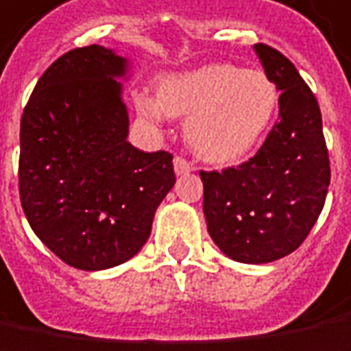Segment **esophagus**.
<instances>
[{
	"label": "esophagus",
	"instance_id": "1",
	"mask_svg": "<svg viewBox=\"0 0 351 351\" xmlns=\"http://www.w3.org/2000/svg\"><path fill=\"white\" fill-rule=\"evenodd\" d=\"M173 170H176V176H185V173H189V171L195 170V166H193L189 160L176 156V158H173Z\"/></svg>",
	"mask_w": 351,
	"mask_h": 351
}]
</instances>
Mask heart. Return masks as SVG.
I'll return each mask as SVG.
<instances>
[{"instance_id":"heart-1","label":"heart","mask_w":351,"mask_h":351,"mask_svg":"<svg viewBox=\"0 0 351 351\" xmlns=\"http://www.w3.org/2000/svg\"><path fill=\"white\" fill-rule=\"evenodd\" d=\"M135 108L150 121L187 115L185 138L193 152L210 162H232L269 129L278 108V88L263 71L210 63L164 77L158 96L137 94Z\"/></svg>"}]
</instances>
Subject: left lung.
Masks as SVG:
<instances>
[{
    "label": "left lung",
    "mask_w": 351,
    "mask_h": 351,
    "mask_svg": "<svg viewBox=\"0 0 351 351\" xmlns=\"http://www.w3.org/2000/svg\"><path fill=\"white\" fill-rule=\"evenodd\" d=\"M255 51L280 90L278 121L253 158L201 171L208 234L226 257L247 265L278 261L302 245L330 185L315 94L278 49L255 44Z\"/></svg>",
    "instance_id": "8db88e82"
}]
</instances>
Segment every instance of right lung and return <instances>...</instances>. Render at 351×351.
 <instances>
[{"mask_svg":"<svg viewBox=\"0 0 351 351\" xmlns=\"http://www.w3.org/2000/svg\"><path fill=\"white\" fill-rule=\"evenodd\" d=\"M127 60L104 46L63 53L21 117L19 193L28 224L69 267L104 270L147 243L176 183L170 152L129 141L121 100Z\"/></svg>","mask_w":351,"mask_h":351,"instance_id":"obj_1","label":"right lung"}]
</instances>
